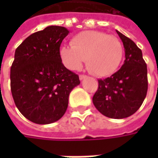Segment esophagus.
Wrapping results in <instances>:
<instances>
[{
	"label": "esophagus",
	"instance_id": "34e87169",
	"mask_svg": "<svg viewBox=\"0 0 158 158\" xmlns=\"http://www.w3.org/2000/svg\"><path fill=\"white\" fill-rule=\"evenodd\" d=\"M85 78H87V76H84V75H81V76H79V79L82 81L83 79H85Z\"/></svg>",
	"mask_w": 158,
	"mask_h": 158
}]
</instances>
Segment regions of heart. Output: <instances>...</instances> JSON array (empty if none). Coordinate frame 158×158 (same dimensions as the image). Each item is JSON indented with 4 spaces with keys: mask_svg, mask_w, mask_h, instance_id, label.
<instances>
[{
    "mask_svg": "<svg viewBox=\"0 0 158 158\" xmlns=\"http://www.w3.org/2000/svg\"><path fill=\"white\" fill-rule=\"evenodd\" d=\"M70 44L60 50L62 63L70 70L79 69L86 59L87 69L93 75L100 77L112 76L123 58L121 42L103 31H82L73 37Z\"/></svg>",
    "mask_w": 158,
    "mask_h": 158,
    "instance_id": "obj_1",
    "label": "heart"
}]
</instances>
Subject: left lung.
Returning <instances> with one entry per match:
<instances>
[{
	"label": "left lung",
	"mask_w": 158,
	"mask_h": 158,
	"mask_svg": "<svg viewBox=\"0 0 158 158\" xmlns=\"http://www.w3.org/2000/svg\"><path fill=\"white\" fill-rule=\"evenodd\" d=\"M116 32L124 46V64L112 76L98 80V89L92 101L103 115L124 118L136 112L146 98L147 65L135 43L117 30Z\"/></svg>",
	"instance_id": "1"
}]
</instances>
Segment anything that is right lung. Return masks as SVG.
<instances>
[{
    "label": "right lung",
    "instance_id": "right-lung-1",
    "mask_svg": "<svg viewBox=\"0 0 158 158\" xmlns=\"http://www.w3.org/2000/svg\"><path fill=\"white\" fill-rule=\"evenodd\" d=\"M69 31L51 25L31 34L15 52L10 87L17 109L40 125L53 123L67 111L69 97L79 76L65 68L60 46Z\"/></svg>",
    "mask_w": 158,
    "mask_h": 158
}]
</instances>
